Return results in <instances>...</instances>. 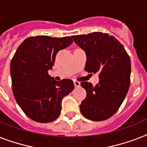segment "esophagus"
<instances>
[{"instance_id":"1","label":"esophagus","mask_w":147,"mask_h":147,"mask_svg":"<svg viewBox=\"0 0 147 147\" xmlns=\"http://www.w3.org/2000/svg\"><path fill=\"white\" fill-rule=\"evenodd\" d=\"M74 84H75L76 88H78L81 85V83L79 82H78V81H74Z\"/></svg>"}]
</instances>
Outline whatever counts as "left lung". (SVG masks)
<instances>
[{"mask_svg":"<svg viewBox=\"0 0 147 147\" xmlns=\"http://www.w3.org/2000/svg\"><path fill=\"white\" fill-rule=\"evenodd\" d=\"M87 56L84 70L99 73V83L88 82L81 85L87 92L80 105L85 118L102 121L110 118L125 100L130 86L131 59L123 45L115 38L102 32L71 36Z\"/></svg>","mask_w":147,"mask_h":147,"instance_id":"obj_1","label":"left lung"}]
</instances>
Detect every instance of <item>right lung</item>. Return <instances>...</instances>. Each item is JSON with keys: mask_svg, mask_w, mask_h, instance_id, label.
<instances>
[{"mask_svg": "<svg viewBox=\"0 0 147 147\" xmlns=\"http://www.w3.org/2000/svg\"><path fill=\"white\" fill-rule=\"evenodd\" d=\"M72 43L70 37H29L19 46L10 63L14 97L31 119L47 123L54 121L61 112L64 96L74 89L70 79L59 82L49 76L60 50Z\"/></svg>", "mask_w": 147, "mask_h": 147, "instance_id": "add662e5", "label": "right lung"}]
</instances>
